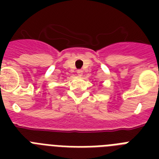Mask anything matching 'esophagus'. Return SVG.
Masks as SVG:
<instances>
[{
  "mask_svg": "<svg viewBox=\"0 0 159 159\" xmlns=\"http://www.w3.org/2000/svg\"><path fill=\"white\" fill-rule=\"evenodd\" d=\"M77 74H78V76H82V70H77Z\"/></svg>",
  "mask_w": 159,
  "mask_h": 159,
  "instance_id": "34e87169",
  "label": "esophagus"
}]
</instances>
